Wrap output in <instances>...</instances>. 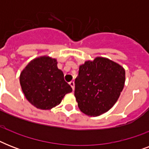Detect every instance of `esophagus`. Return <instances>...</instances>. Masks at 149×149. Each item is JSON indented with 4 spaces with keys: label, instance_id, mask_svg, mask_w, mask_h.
<instances>
[{
    "label": "esophagus",
    "instance_id": "obj_1",
    "mask_svg": "<svg viewBox=\"0 0 149 149\" xmlns=\"http://www.w3.org/2000/svg\"><path fill=\"white\" fill-rule=\"evenodd\" d=\"M70 86H72V91H74V89H75V83H74V81L70 82Z\"/></svg>",
    "mask_w": 149,
    "mask_h": 149
}]
</instances>
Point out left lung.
<instances>
[{
  "mask_svg": "<svg viewBox=\"0 0 149 149\" xmlns=\"http://www.w3.org/2000/svg\"><path fill=\"white\" fill-rule=\"evenodd\" d=\"M125 83V70L116 62L97 56L79 65L74 96L81 112L90 117L106 113L118 101Z\"/></svg>",
  "mask_w": 149,
  "mask_h": 149,
  "instance_id": "1",
  "label": "left lung"
}]
</instances>
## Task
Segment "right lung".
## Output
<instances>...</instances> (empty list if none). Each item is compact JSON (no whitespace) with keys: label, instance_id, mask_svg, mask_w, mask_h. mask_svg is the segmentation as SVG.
<instances>
[{"label":"right lung","instance_id":"obj_1","mask_svg":"<svg viewBox=\"0 0 149 149\" xmlns=\"http://www.w3.org/2000/svg\"><path fill=\"white\" fill-rule=\"evenodd\" d=\"M57 63L56 58L49 56H38L30 61L20 74L24 97L36 108L51 110L72 92Z\"/></svg>","mask_w":149,"mask_h":149}]
</instances>
